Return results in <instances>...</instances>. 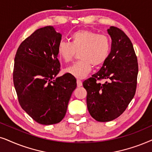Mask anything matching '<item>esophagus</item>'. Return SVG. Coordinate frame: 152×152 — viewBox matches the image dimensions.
Returning a JSON list of instances; mask_svg holds the SVG:
<instances>
[{"label": "esophagus", "instance_id": "34e87169", "mask_svg": "<svg viewBox=\"0 0 152 152\" xmlns=\"http://www.w3.org/2000/svg\"><path fill=\"white\" fill-rule=\"evenodd\" d=\"M76 83H77V87L82 86V81H81V80L78 79L77 80H76Z\"/></svg>", "mask_w": 152, "mask_h": 152}]
</instances>
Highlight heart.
<instances>
[{"mask_svg":"<svg viewBox=\"0 0 152 152\" xmlns=\"http://www.w3.org/2000/svg\"><path fill=\"white\" fill-rule=\"evenodd\" d=\"M110 47V39L107 35L83 29L72 34L71 42H60L58 54L60 59L69 62L79 51L80 60L66 68L64 72L77 78H83L90 72L92 64L98 66L106 61Z\"/></svg>","mask_w":152,"mask_h":152,"instance_id":"obj_1","label":"heart"}]
</instances>
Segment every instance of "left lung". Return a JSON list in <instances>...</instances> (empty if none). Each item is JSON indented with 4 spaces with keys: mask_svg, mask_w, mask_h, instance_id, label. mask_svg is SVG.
I'll list each match as a JSON object with an SVG mask.
<instances>
[{
    "mask_svg": "<svg viewBox=\"0 0 152 152\" xmlns=\"http://www.w3.org/2000/svg\"><path fill=\"white\" fill-rule=\"evenodd\" d=\"M110 53L98 72L83 83L87 91L89 113L98 122H110L120 116L134 96L138 73L137 57L131 40L114 26ZM105 80L101 84L97 81Z\"/></svg>",
    "mask_w": 152,
    "mask_h": 152,
    "instance_id": "8db88e82",
    "label": "left lung"
}]
</instances>
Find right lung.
Instances as JSON below:
<instances>
[{
	"instance_id": "right-lung-1",
	"label": "right lung",
	"mask_w": 152,
	"mask_h": 152,
	"mask_svg": "<svg viewBox=\"0 0 152 152\" xmlns=\"http://www.w3.org/2000/svg\"><path fill=\"white\" fill-rule=\"evenodd\" d=\"M62 35L53 26L35 30L18 48L13 80L21 108L44 125L60 122L65 116L76 79L60 72L58 46Z\"/></svg>"
}]
</instances>
